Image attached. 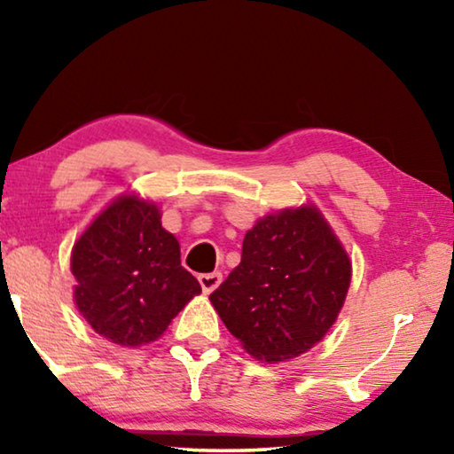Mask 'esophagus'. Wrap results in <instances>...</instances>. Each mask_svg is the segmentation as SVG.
<instances>
[{
	"label": "esophagus",
	"mask_w": 454,
	"mask_h": 454,
	"mask_svg": "<svg viewBox=\"0 0 454 454\" xmlns=\"http://www.w3.org/2000/svg\"><path fill=\"white\" fill-rule=\"evenodd\" d=\"M223 281V275L221 272H204V275H198V283H200V287L204 294H210V291H215L219 287Z\"/></svg>",
	"instance_id": "esophagus-1"
}]
</instances>
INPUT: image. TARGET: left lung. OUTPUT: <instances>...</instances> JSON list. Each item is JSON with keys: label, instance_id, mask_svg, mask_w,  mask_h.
<instances>
[{"label": "left lung", "instance_id": "8db88e82", "mask_svg": "<svg viewBox=\"0 0 454 454\" xmlns=\"http://www.w3.org/2000/svg\"><path fill=\"white\" fill-rule=\"evenodd\" d=\"M351 262L314 207L269 215L244 238L241 262L210 294L229 333L256 359L301 356L343 308Z\"/></svg>", "mask_w": 454, "mask_h": 454}]
</instances>
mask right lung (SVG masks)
<instances>
[{"instance_id": "obj_1", "label": "right lung", "mask_w": 454, "mask_h": 454, "mask_svg": "<svg viewBox=\"0 0 454 454\" xmlns=\"http://www.w3.org/2000/svg\"><path fill=\"white\" fill-rule=\"evenodd\" d=\"M76 306L98 334L123 347L157 340L202 291L154 204L123 196L92 221L72 250Z\"/></svg>"}]
</instances>
